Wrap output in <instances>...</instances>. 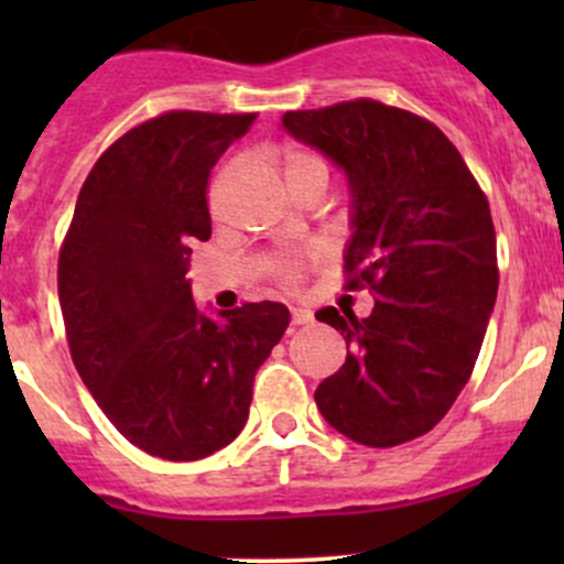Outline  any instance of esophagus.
Listing matches in <instances>:
<instances>
[{
	"label": "esophagus",
	"mask_w": 564,
	"mask_h": 564,
	"mask_svg": "<svg viewBox=\"0 0 564 564\" xmlns=\"http://www.w3.org/2000/svg\"><path fill=\"white\" fill-rule=\"evenodd\" d=\"M314 322V314L308 308H292V324L294 327H303V324Z\"/></svg>",
	"instance_id": "obj_1"
}]
</instances>
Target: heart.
I'll list each match as a JSON object with an SVG mask.
<instances>
[{
	"mask_svg": "<svg viewBox=\"0 0 564 564\" xmlns=\"http://www.w3.org/2000/svg\"><path fill=\"white\" fill-rule=\"evenodd\" d=\"M283 172L289 176H297L305 172H327V166L322 163V158H316L314 152H305V150H289L286 158H283ZM283 275H289V264H281Z\"/></svg>",
	"mask_w": 564,
	"mask_h": 564,
	"instance_id": "b5f03b06",
	"label": "heart"
}]
</instances>
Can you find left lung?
<instances>
[{
    "instance_id": "obj_1",
    "label": "left lung",
    "mask_w": 564,
    "mask_h": 564,
    "mask_svg": "<svg viewBox=\"0 0 564 564\" xmlns=\"http://www.w3.org/2000/svg\"><path fill=\"white\" fill-rule=\"evenodd\" d=\"M283 130L322 152L349 185L346 289L368 283L373 311H316L346 340L318 384L322 417L368 447L429 434L480 355L497 303L491 209L464 158L429 119L377 100L289 111Z\"/></svg>"
}]
</instances>
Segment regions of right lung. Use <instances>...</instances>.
I'll return each mask as SVG.
<instances>
[{
    "instance_id": "1",
    "label": "right lung",
    "mask_w": 564,
    "mask_h": 564,
    "mask_svg": "<svg viewBox=\"0 0 564 564\" xmlns=\"http://www.w3.org/2000/svg\"><path fill=\"white\" fill-rule=\"evenodd\" d=\"M253 113L169 111L111 144L78 193L59 253L73 362L144 453L198 460L246 429L253 377L289 327L283 303L207 314L187 267L213 220L207 180Z\"/></svg>"
}]
</instances>
